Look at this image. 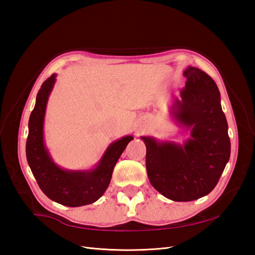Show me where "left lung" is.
Masks as SVG:
<instances>
[{"instance_id": "obj_1", "label": "left lung", "mask_w": 255, "mask_h": 255, "mask_svg": "<svg viewBox=\"0 0 255 255\" xmlns=\"http://www.w3.org/2000/svg\"><path fill=\"white\" fill-rule=\"evenodd\" d=\"M176 100V119L191 128V139L183 145L158 143L141 137L146 146L145 167L152 186L176 202L197 200L215 188L231 154L228 122L215 81L204 71L188 67Z\"/></svg>"}]
</instances>
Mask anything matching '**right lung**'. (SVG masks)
Segmentation results:
<instances>
[{"instance_id": "right-lung-1", "label": "right lung", "mask_w": 255, "mask_h": 255, "mask_svg": "<svg viewBox=\"0 0 255 255\" xmlns=\"http://www.w3.org/2000/svg\"><path fill=\"white\" fill-rule=\"evenodd\" d=\"M52 74L41 85L28 121L26 158L43 194L66 206H82L96 202L109 187L113 170L132 136L123 137L110 145L99 166L90 172L66 171L53 163L43 143V118L50 92L55 83Z\"/></svg>"}]
</instances>
